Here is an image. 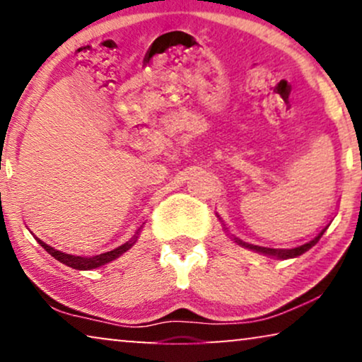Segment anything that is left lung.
Wrapping results in <instances>:
<instances>
[{"label": "left lung", "mask_w": 362, "mask_h": 362, "mask_svg": "<svg viewBox=\"0 0 362 362\" xmlns=\"http://www.w3.org/2000/svg\"><path fill=\"white\" fill-rule=\"evenodd\" d=\"M323 229L321 232H318L313 239H310L308 242H305V244H301L298 247H293V249H270V247H260V245H254V244H247V242H242L240 239H234L237 244L245 247V249H250L254 252H259V254H264V255H269V257H276V259H293V257H298L301 254H305L306 250H310L311 247H313L316 242L321 239V235L325 234Z\"/></svg>", "instance_id": "8db88e82"}]
</instances>
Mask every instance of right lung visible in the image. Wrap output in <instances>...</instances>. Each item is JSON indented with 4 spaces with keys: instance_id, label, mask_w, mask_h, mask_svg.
<instances>
[{
    "instance_id": "add662e5",
    "label": "right lung",
    "mask_w": 362,
    "mask_h": 362,
    "mask_svg": "<svg viewBox=\"0 0 362 362\" xmlns=\"http://www.w3.org/2000/svg\"><path fill=\"white\" fill-rule=\"evenodd\" d=\"M138 234V232H136ZM136 242V235L133 237L132 240L125 242V244H122L120 247H117V249H113L110 252H105V254H98V255H92V257H81V255H71V254H66V252H61L57 249H54V247L44 244L42 240H39V244H41L44 249H46L49 254H51L54 259L61 262V264L71 267V269H76V270H92V269H97V267H102L108 264V262L115 260L120 257L122 254H125V252L130 249V247L135 244Z\"/></svg>"
}]
</instances>
